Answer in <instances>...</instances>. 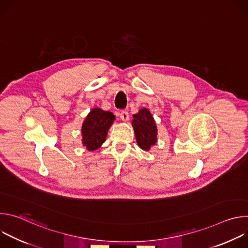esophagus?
<instances>
[{
	"mask_svg": "<svg viewBox=\"0 0 248 248\" xmlns=\"http://www.w3.org/2000/svg\"><path fill=\"white\" fill-rule=\"evenodd\" d=\"M120 118H121V120L124 121V122H127L128 119H129V115H128V113H127L126 111H122V112L120 113Z\"/></svg>",
	"mask_w": 248,
	"mask_h": 248,
	"instance_id": "obj_1",
	"label": "esophagus"
}]
</instances>
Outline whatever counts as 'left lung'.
Masks as SVG:
<instances>
[{
    "label": "left lung",
    "mask_w": 248,
    "mask_h": 248,
    "mask_svg": "<svg viewBox=\"0 0 248 248\" xmlns=\"http://www.w3.org/2000/svg\"><path fill=\"white\" fill-rule=\"evenodd\" d=\"M132 126L135 133L136 142L138 146L145 151L157 142V126L150 111L146 108L139 110V112L133 115Z\"/></svg>",
    "instance_id": "1"
}]
</instances>
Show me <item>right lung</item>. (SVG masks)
<instances>
[{
	"label": "right lung",
	"mask_w": 248,
	"mask_h": 248,
	"mask_svg": "<svg viewBox=\"0 0 248 248\" xmlns=\"http://www.w3.org/2000/svg\"><path fill=\"white\" fill-rule=\"evenodd\" d=\"M115 119L113 113L103 111L100 108H94L90 111L81 128L82 144L88 151H94L101 147Z\"/></svg>",
	"instance_id": "1"
}]
</instances>
